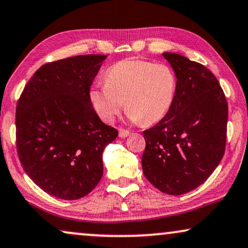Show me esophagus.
<instances>
[{"label":"esophagus","instance_id":"34e87169","mask_svg":"<svg viewBox=\"0 0 248 248\" xmlns=\"http://www.w3.org/2000/svg\"><path fill=\"white\" fill-rule=\"evenodd\" d=\"M130 135V131L129 130H127V129H121L119 130V137H121V138H124V137H127V136H129Z\"/></svg>","mask_w":248,"mask_h":248}]
</instances>
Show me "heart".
Returning <instances> with one entry per match:
<instances>
[{
    "instance_id": "heart-1",
    "label": "heart",
    "mask_w": 248,
    "mask_h": 248,
    "mask_svg": "<svg viewBox=\"0 0 248 248\" xmlns=\"http://www.w3.org/2000/svg\"><path fill=\"white\" fill-rule=\"evenodd\" d=\"M177 77L169 65L127 59L112 65L105 75V85L93 86L90 100L105 122H112L122 108L134 121L151 126L162 120L172 107Z\"/></svg>"
}]
</instances>
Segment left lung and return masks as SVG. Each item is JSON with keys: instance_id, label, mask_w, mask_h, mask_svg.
Listing matches in <instances>:
<instances>
[{"instance_id": "left-lung-1", "label": "left lung", "mask_w": 248, "mask_h": 248, "mask_svg": "<svg viewBox=\"0 0 248 248\" xmlns=\"http://www.w3.org/2000/svg\"><path fill=\"white\" fill-rule=\"evenodd\" d=\"M177 77L176 98L162 120L144 130L141 167L162 193L181 195L209 178L222 160L228 103L212 72L177 53H163Z\"/></svg>"}]
</instances>
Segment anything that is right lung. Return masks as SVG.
I'll return each mask as SVG.
<instances>
[{
	"label": "right lung",
	"mask_w": 248,
	"mask_h": 248,
	"mask_svg": "<svg viewBox=\"0 0 248 248\" xmlns=\"http://www.w3.org/2000/svg\"><path fill=\"white\" fill-rule=\"evenodd\" d=\"M101 54L42 65L26 84L16 110V146L25 172L61 200L90 194L103 174L102 153L118 136L95 112L90 90Z\"/></svg>",
	"instance_id": "1"
}]
</instances>
